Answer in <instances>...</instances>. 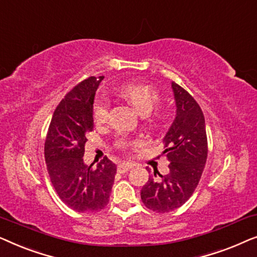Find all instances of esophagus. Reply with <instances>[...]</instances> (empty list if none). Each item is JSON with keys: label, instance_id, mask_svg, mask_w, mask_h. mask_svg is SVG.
<instances>
[{"label": "esophagus", "instance_id": "1", "mask_svg": "<svg viewBox=\"0 0 257 257\" xmlns=\"http://www.w3.org/2000/svg\"><path fill=\"white\" fill-rule=\"evenodd\" d=\"M130 168H132V165L131 164H120V165H118V167H117V171L119 172V173H126V172H127Z\"/></svg>", "mask_w": 257, "mask_h": 257}]
</instances>
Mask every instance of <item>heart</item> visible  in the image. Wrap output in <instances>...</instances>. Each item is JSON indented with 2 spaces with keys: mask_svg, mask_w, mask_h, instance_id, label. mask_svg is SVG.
Instances as JSON below:
<instances>
[{
  "mask_svg": "<svg viewBox=\"0 0 257 257\" xmlns=\"http://www.w3.org/2000/svg\"><path fill=\"white\" fill-rule=\"evenodd\" d=\"M121 96L127 99L136 111L140 114H149L159 101V93L154 87L142 84H125L120 87ZM110 103L106 98H99L93 107V117L98 124H104L108 118ZM131 143L121 139L119 140L118 146L120 149H126Z\"/></svg>",
  "mask_w": 257,
  "mask_h": 257,
  "instance_id": "heart-1",
  "label": "heart"
}]
</instances>
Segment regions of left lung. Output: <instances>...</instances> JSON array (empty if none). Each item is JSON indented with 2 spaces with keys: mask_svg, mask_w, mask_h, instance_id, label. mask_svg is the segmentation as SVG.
<instances>
[{
  "mask_svg": "<svg viewBox=\"0 0 257 257\" xmlns=\"http://www.w3.org/2000/svg\"><path fill=\"white\" fill-rule=\"evenodd\" d=\"M175 101V118L163 138L164 154L170 161V172L161 175L154 171L144 185L140 196L147 208L168 213L191 198L198 186L207 160L205 117L194 98L172 82ZM160 175L156 178V173Z\"/></svg>",
  "mask_w": 257,
  "mask_h": 257,
  "instance_id": "left-lung-1",
  "label": "left lung"
}]
</instances>
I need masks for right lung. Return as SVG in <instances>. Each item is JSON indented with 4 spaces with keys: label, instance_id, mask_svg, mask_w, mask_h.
<instances>
[{
    "label": "right lung",
    "instance_id": "obj_1",
    "mask_svg": "<svg viewBox=\"0 0 257 257\" xmlns=\"http://www.w3.org/2000/svg\"><path fill=\"white\" fill-rule=\"evenodd\" d=\"M104 76L73 87L56 107L44 154L51 182L63 202L79 213L98 212L108 203L117 166L105 157L97 167L84 164L86 135L93 130V103Z\"/></svg>",
    "mask_w": 257,
    "mask_h": 257
}]
</instances>
